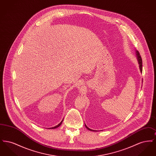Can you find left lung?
<instances>
[{"instance_id":"8db88e82","label":"left lung","mask_w":156,"mask_h":156,"mask_svg":"<svg viewBox=\"0 0 156 156\" xmlns=\"http://www.w3.org/2000/svg\"><path fill=\"white\" fill-rule=\"evenodd\" d=\"M136 57H137V61H138V63H139V68H140V72L142 73V59H141V56H140V54H139V52L138 51H136ZM85 126L86 127V128L88 129V130H89L90 131H93V132H95V131H97V130H92V129H89V127H88L85 124Z\"/></svg>"}]
</instances>
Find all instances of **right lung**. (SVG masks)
<instances>
[{
	"instance_id": "1",
	"label": "right lung",
	"mask_w": 156,
	"mask_h": 156,
	"mask_svg": "<svg viewBox=\"0 0 156 156\" xmlns=\"http://www.w3.org/2000/svg\"><path fill=\"white\" fill-rule=\"evenodd\" d=\"M62 121H63V119H62V120L59 123V124L58 125H57V126H54V127H50V128H48V129H55V128H57V127H58L61 124H62Z\"/></svg>"
}]
</instances>
